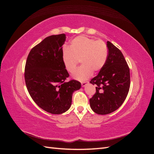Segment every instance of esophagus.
Wrapping results in <instances>:
<instances>
[{
  "label": "esophagus",
  "mask_w": 154,
  "mask_h": 154,
  "mask_svg": "<svg viewBox=\"0 0 154 154\" xmlns=\"http://www.w3.org/2000/svg\"><path fill=\"white\" fill-rule=\"evenodd\" d=\"M88 82H82V87H85L87 84H88Z\"/></svg>",
  "instance_id": "obj_1"
}]
</instances>
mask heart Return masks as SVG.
<instances>
[{"label":"heart","instance_id":"obj_1","mask_svg":"<svg viewBox=\"0 0 154 154\" xmlns=\"http://www.w3.org/2000/svg\"><path fill=\"white\" fill-rule=\"evenodd\" d=\"M108 58V49L102 40H95L85 36H78L71 41L68 48H64L62 61L69 72L76 80L84 81L89 78L92 72L97 73L103 68Z\"/></svg>","mask_w":154,"mask_h":154}]
</instances>
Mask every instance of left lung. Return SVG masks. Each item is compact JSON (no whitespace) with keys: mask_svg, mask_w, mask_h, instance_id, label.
I'll return each mask as SVG.
<instances>
[{"mask_svg":"<svg viewBox=\"0 0 154 154\" xmlns=\"http://www.w3.org/2000/svg\"><path fill=\"white\" fill-rule=\"evenodd\" d=\"M108 58L103 68L90 81L96 84V93L89 100L92 110L97 114H108L123 104L129 91L130 69L124 56L107 41Z\"/></svg>","mask_w":154,"mask_h":154,"instance_id":"1","label":"left lung"}]
</instances>
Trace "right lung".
<instances>
[{
  "instance_id": "obj_1",
  "label": "right lung",
  "mask_w": 154,
  "mask_h": 154,
  "mask_svg": "<svg viewBox=\"0 0 154 154\" xmlns=\"http://www.w3.org/2000/svg\"><path fill=\"white\" fill-rule=\"evenodd\" d=\"M66 39L65 34L46 37L30 51L25 66L26 85L32 99L53 114L66 112L73 92L81 87L80 82L66 80L69 74L62 61Z\"/></svg>"
}]
</instances>
